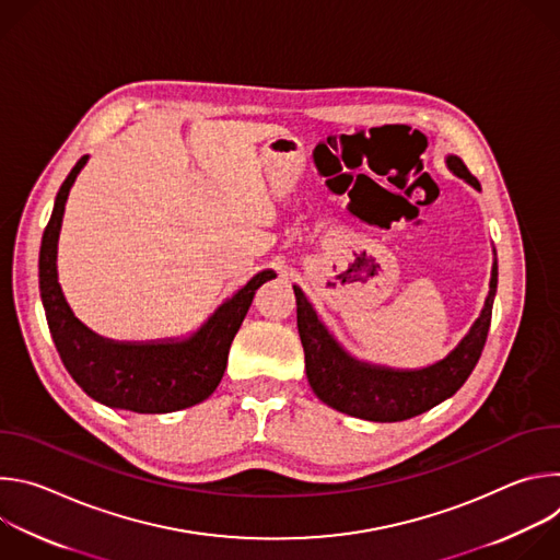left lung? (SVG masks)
<instances>
[{"label":"left lung","instance_id":"obj_1","mask_svg":"<svg viewBox=\"0 0 560 560\" xmlns=\"http://www.w3.org/2000/svg\"><path fill=\"white\" fill-rule=\"evenodd\" d=\"M447 166L469 186L481 190V184H478V179L467 171L458 156L450 154ZM497 283L499 266L494 261L490 294L481 316L476 318V324L456 350H452L443 361L423 370H389L354 361L330 337L303 292L294 285L296 326L305 352L307 381L314 394L343 415L376 423L406 421L443 404L445 398L456 394V389L471 374L478 359H481L492 324Z\"/></svg>","mask_w":560,"mask_h":560}]
</instances>
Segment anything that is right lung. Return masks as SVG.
<instances>
[{"mask_svg": "<svg viewBox=\"0 0 560 560\" xmlns=\"http://www.w3.org/2000/svg\"><path fill=\"white\" fill-rule=\"evenodd\" d=\"M84 154L61 184L50 221L42 236L39 290L55 348L68 370L95 401L137 415H166L197 406L217 389L228 350L242 328L257 288L275 279L272 270L253 277L208 318V324L186 341L171 343H115L97 337L70 312L57 283V238L63 206Z\"/></svg>", "mask_w": 560, "mask_h": 560, "instance_id": "obj_1", "label": "right lung"}]
</instances>
